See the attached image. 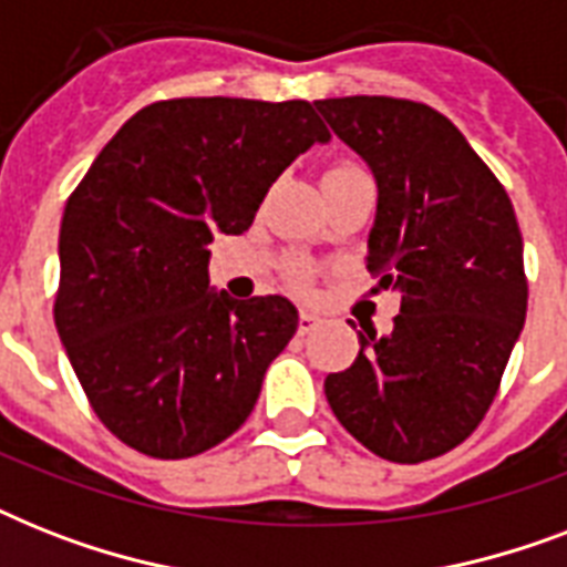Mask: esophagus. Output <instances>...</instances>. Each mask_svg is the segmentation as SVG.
<instances>
[{
  "instance_id": "obj_1",
  "label": "esophagus",
  "mask_w": 567,
  "mask_h": 567,
  "mask_svg": "<svg viewBox=\"0 0 567 567\" xmlns=\"http://www.w3.org/2000/svg\"><path fill=\"white\" fill-rule=\"evenodd\" d=\"M320 318L315 315V311H300V323H297V329H300V336H309L311 329H318Z\"/></svg>"
}]
</instances>
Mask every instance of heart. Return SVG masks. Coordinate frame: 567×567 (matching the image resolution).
Listing matches in <instances>:
<instances>
[{"label":"heart","instance_id":"heart-1","mask_svg":"<svg viewBox=\"0 0 567 567\" xmlns=\"http://www.w3.org/2000/svg\"><path fill=\"white\" fill-rule=\"evenodd\" d=\"M359 167H353V164H338V167H332V171H327V176H323V179H336V176H359ZM291 276H293V282L297 285H306V270H300V267H297V270H291Z\"/></svg>","mask_w":567,"mask_h":567}]
</instances>
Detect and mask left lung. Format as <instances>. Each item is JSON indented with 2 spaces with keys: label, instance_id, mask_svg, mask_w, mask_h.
Returning a JSON list of instances; mask_svg holds the SVG:
<instances>
[{
  "label": "left lung",
  "instance_id": "obj_1",
  "mask_svg": "<svg viewBox=\"0 0 567 567\" xmlns=\"http://www.w3.org/2000/svg\"><path fill=\"white\" fill-rule=\"evenodd\" d=\"M371 167L368 270L400 291L391 336L323 382L355 441L400 465L447 453L480 426L527 318L515 208L465 135L430 105L391 96L315 102Z\"/></svg>",
  "mask_w": 567,
  "mask_h": 567
}]
</instances>
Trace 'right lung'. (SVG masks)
<instances>
[{"label": "right lung", "mask_w": 567, "mask_h": 567, "mask_svg": "<svg viewBox=\"0 0 567 567\" xmlns=\"http://www.w3.org/2000/svg\"><path fill=\"white\" fill-rule=\"evenodd\" d=\"M329 132L306 100H164L123 123L61 220L55 327L93 412L153 458L212 450L247 421L297 332L285 297L208 285L279 173Z\"/></svg>", "instance_id": "add662e5"}]
</instances>
